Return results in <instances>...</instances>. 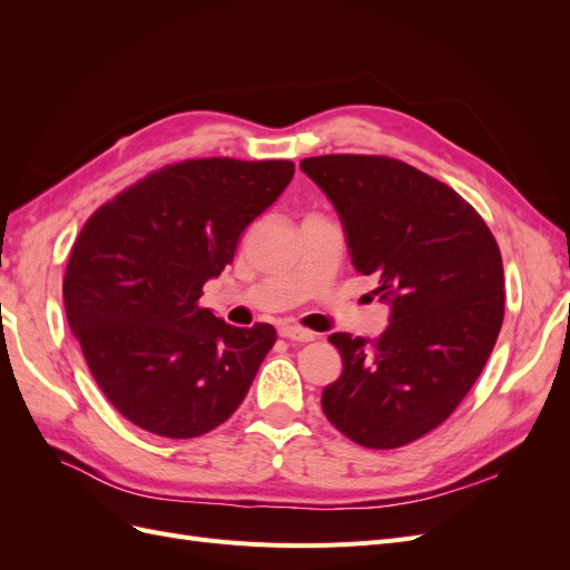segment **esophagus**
<instances>
[{
    "mask_svg": "<svg viewBox=\"0 0 570 570\" xmlns=\"http://www.w3.org/2000/svg\"><path fill=\"white\" fill-rule=\"evenodd\" d=\"M278 335L285 337V340H292V342H312V340H316V335L312 331H304V327H297V325H281Z\"/></svg>",
    "mask_w": 570,
    "mask_h": 570,
    "instance_id": "obj_1",
    "label": "esophagus"
}]
</instances>
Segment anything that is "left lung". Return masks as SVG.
Masks as SVG:
<instances>
[{
    "label": "left lung",
    "mask_w": 570,
    "mask_h": 570,
    "mask_svg": "<svg viewBox=\"0 0 570 570\" xmlns=\"http://www.w3.org/2000/svg\"><path fill=\"white\" fill-rule=\"evenodd\" d=\"M299 166L390 304L377 340L331 335L344 368L323 413L361 446H404L450 419L485 368L504 321L502 254L469 202L404 161L325 154Z\"/></svg>",
    "instance_id": "obj_1"
}]
</instances>
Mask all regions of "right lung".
<instances>
[{"label":"right lung","mask_w":570,"mask_h":570,"mask_svg":"<svg viewBox=\"0 0 570 570\" xmlns=\"http://www.w3.org/2000/svg\"><path fill=\"white\" fill-rule=\"evenodd\" d=\"M292 176V161L187 159L82 226L63 275L66 318L99 390L137 428L199 438L243 404L275 327L228 325L199 297Z\"/></svg>","instance_id":"1"}]
</instances>
